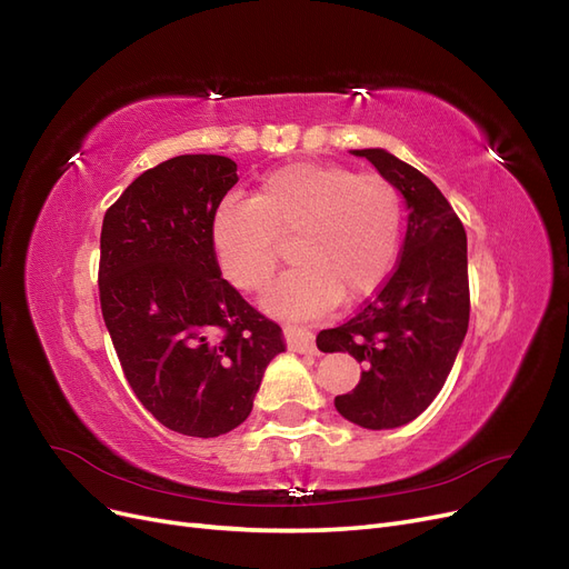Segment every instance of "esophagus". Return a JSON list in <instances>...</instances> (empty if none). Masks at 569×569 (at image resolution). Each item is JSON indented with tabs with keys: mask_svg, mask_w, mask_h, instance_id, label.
I'll return each instance as SVG.
<instances>
[{
	"mask_svg": "<svg viewBox=\"0 0 569 569\" xmlns=\"http://www.w3.org/2000/svg\"><path fill=\"white\" fill-rule=\"evenodd\" d=\"M286 341H288V349L290 351H298V353H316V341L313 335L309 330L302 328H295V326H286L283 328Z\"/></svg>",
	"mask_w": 569,
	"mask_h": 569,
	"instance_id": "obj_1",
	"label": "esophagus"
}]
</instances>
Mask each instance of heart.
<instances>
[{
	"mask_svg": "<svg viewBox=\"0 0 569 569\" xmlns=\"http://www.w3.org/2000/svg\"><path fill=\"white\" fill-rule=\"evenodd\" d=\"M402 194L390 179L335 162H290L258 183L253 200L228 197L211 218L223 274L246 292L267 288L292 239L295 264L267 305L313 316L372 295L390 274L402 241Z\"/></svg>",
	"mask_w": 569,
	"mask_h": 569,
	"instance_id": "1",
	"label": "heart"
}]
</instances>
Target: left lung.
Returning a JSON list of instances; mask_svg holds the SVG:
<instances>
[{"label": "left lung", "mask_w": 569, "mask_h": 569, "mask_svg": "<svg viewBox=\"0 0 569 569\" xmlns=\"http://www.w3.org/2000/svg\"><path fill=\"white\" fill-rule=\"evenodd\" d=\"M405 194L409 209L400 260L341 326L316 337L323 353L362 365L360 383L337 395V411L367 430L400 428L437 398L469 323L467 234L441 190L383 148L353 151Z\"/></svg>", "instance_id": "left-lung-1"}]
</instances>
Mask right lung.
<instances>
[{
	"label": "right lung",
	"instance_id": "obj_1",
	"mask_svg": "<svg viewBox=\"0 0 569 569\" xmlns=\"http://www.w3.org/2000/svg\"><path fill=\"white\" fill-rule=\"evenodd\" d=\"M239 181L226 156H179L107 209L100 305L137 400L164 428L218 437L249 418L281 328L220 274L211 218Z\"/></svg>",
	"mask_w": 569,
	"mask_h": 569
}]
</instances>
